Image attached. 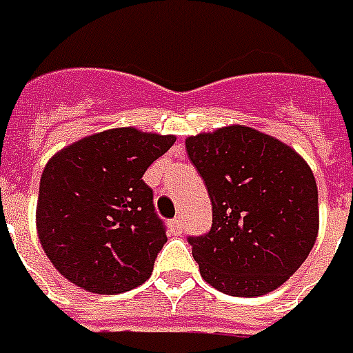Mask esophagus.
Returning <instances> with one entry per match:
<instances>
[{"label":"esophagus","instance_id":"34e87169","mask_svg":"<svg viewBox=\"0 0 353 353\" xmlns=\"http://www.w3.org/2000/svg\"><path fill=\"white\" fill-rule=\"evenodd\" d=\"M169 228H171V234H174V236H181L182 234V221L181 219H174V221H171V224H169Z\"/></svg>","mask_w":353,"mask_h":353}]
</instances>
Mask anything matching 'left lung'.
<instances>
[{"label": "left lung", "mask_w": 353, "mask_h": 353, "mask_svg": "<svg viewBox=\"0 0 353 353\" xmlns=\"http://www.w3.org/2000/svg\"><path fill=\"white\" fill-rule=\"evenodd\" d=\"M212 205L209 234L188 237L199 274L232 296H261L301 268L319 232L316 176L276 137L226 125L186 139Z\"/></svg>", "instance_id": "8db88e82"}]
</instances>
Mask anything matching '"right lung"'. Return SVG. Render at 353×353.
I'll use <instances>...</instances> for the list:
<instances>
[{
	"label": "right lung",
	"mask_w": 353,
	"mask_h": 353,
	"mask_svg": "<svg viewBox=\"0 0 353 353\" xmlns=\"http://www.w3.org/2000/svg\"><path fill=\"white\" fill-rule=\"evenodd\" d=\"M174 141V134L116 127L83 137L47 161L37 237L70 283L117 294L152 276L167 236L142 174Z\"/></svg>",
	"instance_id": "right-lung-1"
}]
</instances>
